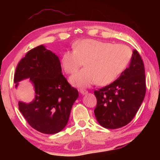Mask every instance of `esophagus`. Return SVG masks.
Listing matches in <instances>:
<instances>
[{
    "label": "esophagus",
    "instance_id": "34e87169",
    "mask_svg": "<svg viewBox=\"0 0 160 160\" xmlns=\"http://www.w3.org/2000/svg\"><path fill=\"white\" fill-rule=\"evenodd\" d=\"M80 92L82 95H86L88 93V91L87 90H84V89H80Z\"/></svg>",
    "mask_w": 160,
    "mask_h": 160
}]
</instances>
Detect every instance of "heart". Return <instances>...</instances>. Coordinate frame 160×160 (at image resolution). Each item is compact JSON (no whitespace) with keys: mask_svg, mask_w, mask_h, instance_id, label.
<instances>
[{"mask_svg":"<svg viewBox=\"0 0 160 160\" xmlns=\"http://www.w3.org/2000/svg\"><path fill=\"white\" fill-rule=\"evenodd\" d=\"M72 51H67L61 58V65L67 74L76 73L69 79L73 86L89 87L95 83L107 85L116 79L127 68L131 51L122 44H111L95 39L78 40Z\"/></svg>","mask_w":160,"mask_h":160,"instance_id":"1","label":"heart"}]
</instances>
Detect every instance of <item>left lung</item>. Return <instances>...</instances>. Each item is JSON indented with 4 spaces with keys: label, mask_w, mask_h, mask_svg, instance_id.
<instances>
[{
    "label": "left lung",
    "mask_w": 160,
    "mask_h": 160,
    "mask_svg": "<svg viewBox=\"0 0 160 160\" xmlns=\"http://www.w3.org/2000/svg\"><path fill=\"white\" fill-rule=\"evenodd\" d=\"M146 93L144 65L134 49L130 64L118 79L94 91L97 106L96 118L102 127L115 129L124 127L136 115Z\"/></svg>",
    "instance_id": "obj_1"
}]
</instances>
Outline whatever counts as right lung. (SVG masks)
<instances>
[{"mask_svg":"<svg viewBox=\"0 0 160 160\" xmlns=\"http://www.w3.org/2000/svg\"><path fill=\"white\" fill-rule=\"evenodd\" d=\"M29 78L35 98L30 103L18 102V108L32 128L45 134H54L65 127L78 91L62 73L55 53L40 45L27 53L17 65L14 83Z\"/></svg>","mask_w":160,"mask_h":160,"instance_id":"obj_1","label":"right lung"}]
</instances>
